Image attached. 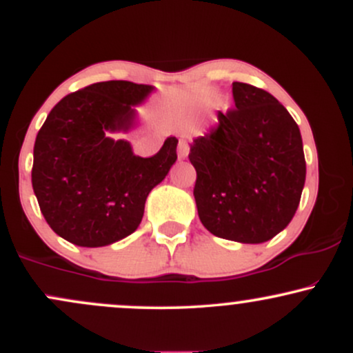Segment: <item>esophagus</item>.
<instances>
[{"label":"esophagus","mask_w":353,"mask_h":353,"mask_svg":"<svg viewBox=\"0 0 353 353\" xmlns=\"http://www.w3.org/2000/svg\"><path fill=\"white\" fill-rule=\"evenodd\" d=\"M189 151H190V145L185 139H181L179 144H177V156H179V159H185V157L189 156Z\"/></svg>","instance_id":"obj_1"}]
</instances>
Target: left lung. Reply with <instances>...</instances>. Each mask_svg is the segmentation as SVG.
Wrapping results in <instances>:
<instances>
[{"mask_svg":"<svg viewBox=\"0 0 353 353\" xmlns=\"http://www.w3.org/2000/svg\"><path fill=\"white\" fill-rule=\"evenodd\" d=\"M236 108L190 145L194 197L204 228L244 244L270 241L289 225L305 184L302 136L270 92L232 83Z\"/></svg>","mask_w":353,"mask_h":353,"instance_id":"1","label":"left lung"}]
</instances>
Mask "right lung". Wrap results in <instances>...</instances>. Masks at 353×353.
Segmentation results:
<instances>
[{"label": "right lung", "mask_w": 353, "mask_h": 353, "mask_svg": "<svg viewBox=\"0 0 353 353\" xmlns=\"http://www.w3.org/2000/svg\"><path fill=\"white\" fill-rule=\"evenodd\" d=\"M152 89L131 81L94 83L61 99L39 129L33 190L50 228L71 244L103 247L134 232L149 192L176 163V137L152 157H139L128 141L108 136L134 124L131 106Z\"/></svg>", "instance_id": "add662e5"}]
</instances>
